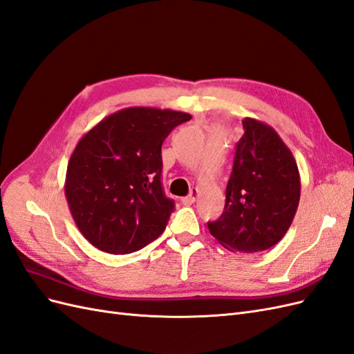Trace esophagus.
<instances>
[{"label": "esophagus", "instance_id": "esophagus-1", "mask_svg": "<svg viewBox=\"0 0 354 354\" xmlns=\"http://www.w3.org/2000/svg\"><path fill=\"white\" fill-rule=\"evenodd\" d=\"M198 192L199 190L196 187H190L189 195L185 196V198H181V202H183L185 205H190V203H194L196 201V198H198Z\"/></svg>", "mask_w": 354, "mask_h": 354}]
</instances>
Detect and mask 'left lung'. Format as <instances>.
Wrapping results in <instances>:
<instances>
[{
	"label": "left lung",
	"mask_w": 354,
	"mask_h": 354,
	"mask_svg": "<svg viewBox=\"0 0 354 354\" xmlns=\"http://www.w3.org/2000/svg\"><path fill=\"white\" fill-rule=\"evenodd\" d=\"M226 187V205L209 233L232 252L254 254L279 242L295 217L301 181L295 158L274 128L245 118Z\"/></svg>",
	"instance_id": "left-lung-1"
}]
</instances>
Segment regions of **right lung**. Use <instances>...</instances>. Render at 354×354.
Here are the masks:
<instances>
[{
	"label": "right lung",
	"mask_w": 354,
	"mask_h": 354,
	"mask_svg": "<svg viewBox=\"0 0 354 354\" xmlns=\"http://www.w3.org/2000/svg\"><path fill=\"white\" fill-rule=\"evenodd\" d=\"M186 112L125 108L84 134L68 162L65 195L77 227L95 248L130 254L159 238L174 209L160 185V147Z\"/></svg>",
	"instance_id": "obj_1"
}]
</instances>
